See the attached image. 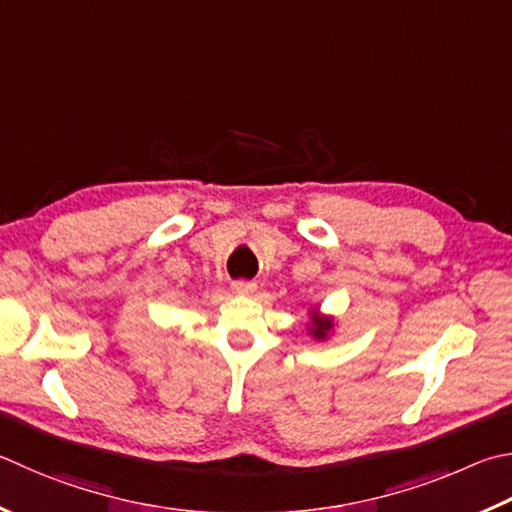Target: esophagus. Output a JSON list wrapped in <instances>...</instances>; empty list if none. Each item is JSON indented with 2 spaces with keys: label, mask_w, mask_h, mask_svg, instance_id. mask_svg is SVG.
<instances>
[{
  "label": "esophagus",
  "mask_w": 512,
  "mask_h": 512,
  "mask_svg": "<svg viewBox=\"0 0 512 512\" xmlns=\"http://www.w3.org/2000/svg\"><path fill=\"white\" fill-rule=\"evenodd\" d=\"M257 291L255 282H232V293L237 295H253Z\"/></svg>",
  "instance_id": "1"
}]
</instances>
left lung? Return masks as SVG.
<instances>
[{
    "instance_id": "8db88e82",
    "label": "left lung",
    "mask_w": 512,
    "mask_h": 512,
    "mask_svg": "<svg viewBox=\"0 0 512 512\" xmlns=\"http://www.w3.org/2000/svg\"><path fill=\"white\" fill-rule=\"evenodd\" d=\"M309 318H311V322H309V333L313 336V340H327L329 336H331V331H333V327H336V320H333V315H324L318 306H311V311H309Z\"/></svg>"
}]
</instances>
